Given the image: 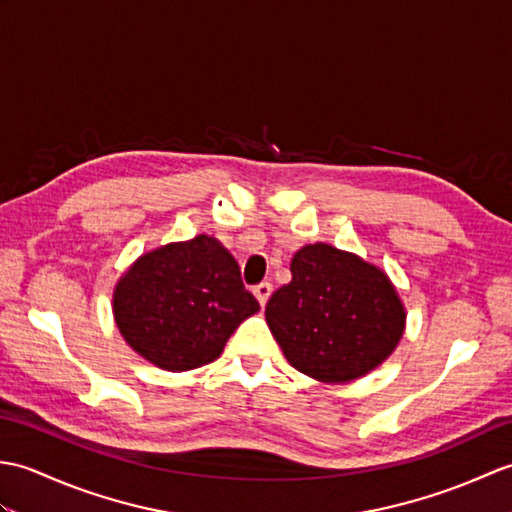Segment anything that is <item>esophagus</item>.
Masks as SVG:
<instances>
[{
  "mask_svg": "<svg viewBox=\"0 0 512 512\" xmlns=\"http://www.w3.org/2000/svg\"><path fill=\"white\" fill-rule=\"evenodd\" d=\"M253 295H255V299L259 301V306H266L268 303V299H270V295H273V286L268 284V281H264V284H259V286H255V290H253Z\"/></svg>",
  "mask_w": 512,
  "mask_h": 512,
  "instance_id": "esophagus-1",
  "label": "esophagus"
}]
</instances>
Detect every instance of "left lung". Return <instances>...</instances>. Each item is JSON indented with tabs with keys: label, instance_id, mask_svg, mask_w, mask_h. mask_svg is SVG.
I'll return each mask as SVG.
<instances>
[{
	"label": "left lung",
	"instance_id": "1",
	"mask_svg": "<svg viewBox=\"0 0 512 512\" xmlns=\"http://www.w3.org/2000/svg\"><path fill=\"white\" fill-rule=\"evenodd\" d=\"M290 273L266 303V323L301 374L352 383L396 350L407 312L383 268L317 242L292 255Z\"/></svg>",
	"mask_w": 512,
	"mask_h": 512
}]
</instances>
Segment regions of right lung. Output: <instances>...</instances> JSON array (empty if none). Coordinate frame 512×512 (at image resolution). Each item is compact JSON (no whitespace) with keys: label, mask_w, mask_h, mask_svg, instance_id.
<instances>
[{"label":"right lung","mask_w":512,"mask_h":512,"mask_svg":"<svg viewBox=\"0 0 512 512\" xmlns=\"http://www.w3.org/2000/svg\"><path fill=\"white\" fill-rule=\"evenodd\" d=\"M257 310L235 257L211 235L140 255L112 295L125 343L167 372L213 363L237 325Z\"/></svg>","instance_id":"obj_1"}]
</instances>
